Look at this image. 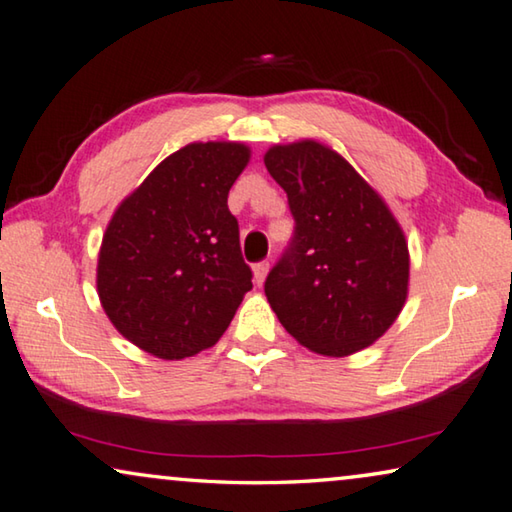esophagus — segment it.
I'll return each mask as SVG.
<instances>
[{
	"label": "esophagus",
	"instance_id": "1",
	"mask_svg": "<svg viewBox=\"0 0 512 512\" xmlns=\"http://www.w3.org/2000/svg\"><path fill=\"white\" fill-rule=\"evenodd\" d=\"M267 272H270V263H267V261H261V263L254 265V279H256L258 286H263Z\"/></svg>",
	"mask_w": 512,
	"mask_h": 512
}]
</instances>
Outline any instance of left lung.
<instances>
[{
    "label": "left lung",
    "instance_id": "1",
    "mask_svg": "<svg viewBox=\"0 0 512 512\" xmlns=\"http://www.w3.org/2000/svg\"><path fill=\"white\" fill-rule=\"evenodd\" d=\"M265 167L288 196L295 231L265 279L286 332L327 357L375 343L410 281L405 235L350 162L318 141L274 146Z\"/></svg>",
    "mask_w": 512,
    "mask_h": 512
}]
</instances>
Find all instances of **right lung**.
<instances>
[{
	"label": "right lung",
	"instance_id": "add662e5",
	"mask_svg": "<svg viewBox=\"0 0 512 512\" xmlns=\"http://www.w3.org/2000/svg\"><path fill=\"white\" fill-rule=\"evenodd\" d=\"M247 162L249 148L233 141L187 144L114 212L98 256V295L137 348L185 359L231 325L254 277L226 203Z\"/></svg>",
	"mask_w": 512,
	"mask_h": 512
}]
</instances>
